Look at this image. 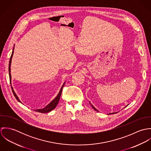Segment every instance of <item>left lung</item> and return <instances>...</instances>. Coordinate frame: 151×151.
I'll return each instance as SVG.
<instances>
[{
  "instance_id": "obj_1",
  "label": "left lung",
  "mask_w": 151,
  "mask_h": 151,
  "mask_svg": "<svg viewBox=\"0 0 151 151\" xmlns=\"http://www.w3.org/2000/svg\"><path fill=\"white\" fill-rule=\"evenodd\" d=\"M89 104H91V106L92 107V108H93L94 110H96V111H98V110H97L96 108H95V107H94V106H93V105H92L91 104V102H89ZM114 113H110L109 114H114Z\"/></svg>"
}]
</instances>
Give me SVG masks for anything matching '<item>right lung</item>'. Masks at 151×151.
Wrapping results in <instances>:
<instances>
[{
	"label": "right lung",
	"instance_id": "obj_1",
	"mask_svg": "<svg viewBox=\"0 0 151 151\" xmlns=\"http://www.w3.org/2000/svg\"><path fill=\"white\" fill-rule=\"evenodd\" d=\"M14 47H13V51H12V53L11 57H10V58L9 65V77H10V83H11V81H12V77H11V74H10V73H11V70H11V68H10V67H11V63H12V58H13V53H14ZM65 81L64 83V84H63V86L61 87L59 93L58 94V95L56 96V97L53 101H52L47 105H46V106L45 108H43V109H35V111H38V112H40V113H48V112L52 111L53 109H54L55 108H56V106H57V105H58V103H59V99H60L61 94H62V92L63 88V86H65ZM12 89L13 93V94H14L15 98H16V99H17L19 102H20V103H22L21 101L19 99V97L17 96V95H16V93L14 91L13 88L12 86Z\"/></svg>",
	"mask_w": 151,
	"mask_h": 151
}]
</instances>
